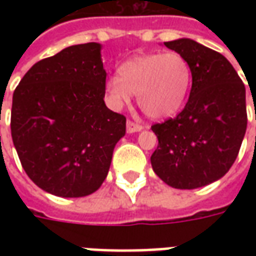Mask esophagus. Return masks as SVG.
Listing matches in <instances>:
<instances>
[{
	"label": "esophagus",
	"mask_w": 256,
	"mask_h": 256,
	"mask_svg": "<svg viewBox=\"0 0 256 256\" xmlns=\"http://www.w3.org/2000/svg\"><path fill=\"white\" fill-rule=\"evenodd\" d=\"M126 128H128V133H136V132H140V130H142V126H141L140 123L133 122V120H128Z\"/></svg>",
	"instance_id": "obj_1"
}]
</instances>
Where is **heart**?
Listing matches in <instances>:
<instances>
[{
	"label": "heart",
	"mask_w": 256,
	"mask_h": 256,
	"mask_svg": "<svg viewBox=\"0 0 256 256\" xmlns=\"http://www.w3.org/2000/svg\"><path fill=\"white\" fill-rule=\"evenodd\" d=\"M106 84V93L120 106L137 93L138 106L150 118L177 114L186 100L192 84V67L178 52H155L128 58Z\"/></svg>",
	"instance_id": "b5f03b06"
}]
</instances>
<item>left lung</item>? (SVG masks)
<instances>
[{"label":"left lung","instance_id":"8db88e82","mask_svg":"<svg viewBox=\"0 0 256 256\" xmlns=\"http://www.w3.org/2000/svg\"><path fill=\"white\" fill-rule=\"evenodd\" d=\"M164 45L189 62L192 89L177 116L152 124L159 144L150 163L172 188H200L224 177L238 155L247 130L246 86L220 53L188 38Z\"/></svg>","mask_w":256,"mask_h":256}]
</instances>
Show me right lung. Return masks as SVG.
<instances>
[{"mask_svg":"<svg viewBox=\"0 0 256 256\" xmlns=\"http://www.w3.org/2000/svg\"><path fill=\"white\" fill-rule=\"evenodd\" d=\"M100 44L40 60L14 92L10 132L26 174L60 198H82L104 182L126 116L104 102Z\"/></svg>","mask_w":256,"mask_h":256,"instance_id":"1","label":"right lung"}]
</instances>
